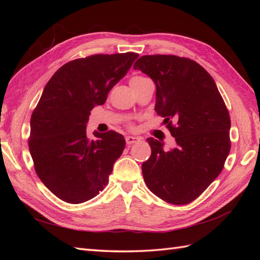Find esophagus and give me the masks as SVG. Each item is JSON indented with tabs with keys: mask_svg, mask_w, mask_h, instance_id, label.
<instances>
[{
	"mask_svg": "<svg viewBox=\"0 0 260 260\" xmlns=\"http://www.w3.org/2000/svg\"><path fill=\"white\" fill-rule=\"evenodd\" d=\"M125 140H126L127 145H132V144H134V143L140 141L139 137H135V136H126Z\"/></svg>",
	"mask_w": 260,
	"mask_h": 260,
	"instance_id": "34e87169",
	"label": "esophagus"
}]
</instances>
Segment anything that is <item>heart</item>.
Wrapping results in <instances>:
<instances>
[{
    "label": "heart",
    "instance_id": "heart-1",
    "mask_svg": "<svg viewBox=\"0 0 260 260\" xmlns=\"http://www.w3.org/2000/svg\"><path fill=\"white\" fill-rule=\"evenodd\" d=\"M143 79H146V78H144V77H141V76H136V77H134V78L133 79H132V80H143Z\"/></svg>",
    "mask_w": 260,
    "mask_h": 260
}]
</instances>
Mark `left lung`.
<instances>
[{"label": "left lung", "mask_w": 260, "mask_h": 260, "mask_svg": "<svg viewBox=\"0 0 260 260\" xmlns=\"http://www.w3.org/2000/svg\"><path fill=\"white\" fill-rule=\"evenodd\" d=\"M134 69L156 86L155 112L175 142L172 150L153 137L151 157L142 164L148 189L172 204H187L217 179L227 159L230 116L212 77L198 62L172 54L143 56Z\"/></svg>", "instance_id": "1"}]
</instances>
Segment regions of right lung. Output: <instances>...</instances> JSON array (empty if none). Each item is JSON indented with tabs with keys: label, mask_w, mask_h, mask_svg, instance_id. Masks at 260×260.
I'll use <instances>...</instances> for the list:
<instances>
[{
	"label": "right lung",
	"mask_w": 260,
	"mask_h": 260,
	"mask_svg": "<svg viewBox=\"0 0 260 260\" xmlns=\"http://www.w3.org/2000/svg\"><path fill=\"white\" fill-rule=\"evenodd\" d=\"M137 57L126 52L71 60L43 89L31 116L29 150L39 179L60 200L86 202L107 185L125 148L124 136L95 132L91 140L86 124Z\"/></svg>",
	"instance_id": "1"
}]
</instances>
